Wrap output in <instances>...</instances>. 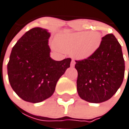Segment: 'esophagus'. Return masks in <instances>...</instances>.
<instances>
[{
    "label": "esophagus",
    "instance_id": "1",
    "mask_svg": "<svg viewBox=\"0 0 129 129\" xmlns=\"http://www.w3.org/2000/svg\"><path fill=\"white\" fill-rule=\"evenodd\" d=\"M75 63H76V61H75L74 59H72V61H71V67L72 68V67L74 66Z\"/></svg>",
    "mask_w": 129,
    "mask_h": 129
}]
</instances>
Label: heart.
<instances>
[{
  "mask_svg": "<svg viewBox=\"0 0 129 129\" xmlns=\"http://www.w3.org/2000/svg\"><path fill=\"white\" fill-rule=\"evenodd\" d=\"M102 43V36L97 32L80 31L59 36L55 44L63 51L72 53L75 58L86 59L96 52Z\"/></svg>",
  "mask_w": 129,
  "mask_h": 129,
  "instance_id": "obj_1",
  "label": "heart"
}]
</instances>
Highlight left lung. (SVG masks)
Returning <instances> with one entry per match:
<instances>
[{
	"mask_svg": "<svg viewBox=\"0 0 129 129\" xmlns=\"http://www.w3.org/2000/svg\"><path fill=\"white\" fill-rule=\"evenodd\" d=\"M77 90L82 99L92 103L109 100L120 88L124 76V60L120 43L113 34L102 38L93 55L76 61Z\"/></svg>",
	"mask_w": 129,
	"mask_h": 129,
	"instance_id": "8db88e82",
	"label": "left lung"
}]
</instances>
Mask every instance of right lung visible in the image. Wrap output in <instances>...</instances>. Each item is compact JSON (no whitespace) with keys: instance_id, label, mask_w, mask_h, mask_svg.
Segmentation results:
<instances>
[{"instance_id":"1","label":"right lung","mask_w":129,"mask_h":129,"mask_svg":"<svg viewBox=\"0 0 129 129\" xmlns=\"http://www.w3.org/2000/svg\"><path fill=\"white\" fill-rule=\"evenodd\" d=\"M50 35L47 29L33 28L11 51L7 65L9 81L15 93L27 102L37 103L51 97L58 80L70 66V58H51Z\"/></svg>"}]
</instances>
